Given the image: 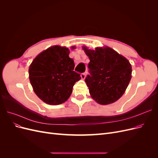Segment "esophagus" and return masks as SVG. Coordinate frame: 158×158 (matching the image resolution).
I'll use <instances>...</instances> for the list:
<instances>
[{"label":"esophagus","instance_id":"34e87169","mask_svg":"<svg viewBox=\"0 0 158 158\" xmlns=\"http://www.w3.org/2000/svg\"><path fill=\"white\" fill-rule=\"evenodd\" d=\"M85 75H86V73H82L81 74V78H82V79H84L85 78Z\"/></svg>","mask_w":158,"mask_h":158}]
</instances>
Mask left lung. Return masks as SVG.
<instances>
[{"label": "left lung", "mask_w": 158, "mask_h": 158, "mask_svg": "<svg viewBox=\"0 0 158 158\" xmlns=\"http://www.w3.org/2000/svg\"><path fill=\"white\" fill-rule=\"evenodd\" d=\"M90 62L85 82L92 98L101 105H107L120 98L130 82L132 67L129 61L107 47L89 50L84 47Z\"/></svg>", "instance_id": "8db88e82"}]
</instances>
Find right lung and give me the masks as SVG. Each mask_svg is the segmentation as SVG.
Listing matches in <instances>:
<instances>
[{
    "instance_id": "right-lung-1",
    "label": "right lung",
    "mask_w": 158,
    "mask_h": 158,
    "mask_svg": "<svg viewBox=\"0 0 158 158\" xmlns=\"http://www.w3.org/2000/svg\"><path fill=\"white\" fill-rule=\"evenodd\" d=\"M69 55L68 48L52 46L38 55L30 66L33 91L47 104L64 103L73 92L74 84L81 79L80 74L74 71V62Z\"/></svg>"
}]
</instances>
